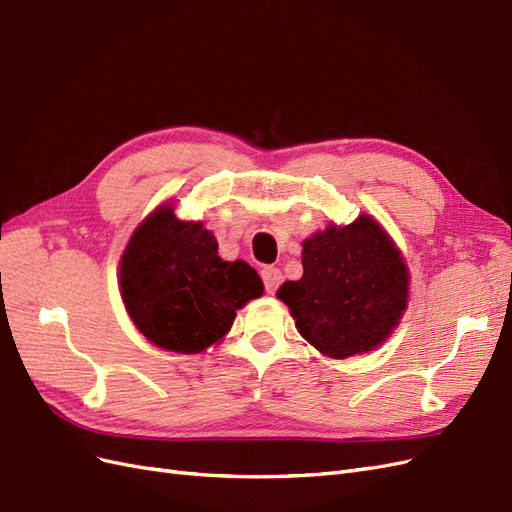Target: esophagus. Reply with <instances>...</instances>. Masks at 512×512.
I'll use <instances>...</instances> for the list:
<instances>
[{"instance_id":"esophagus-1","label":"esophagus","mask_w":512,"mask_h":512,"mask_svg":"<svg viewBox=\"0 0 512 512\" xmlns=\"http://www.w3.org/2000/svg\"><path fill=\"white\" fill-rule=\"evenodd\" d=\"M260 275H262V282H265V290H267L269 294H275L277 288H280L282 280H284L282 271L275 269V267H265V269H262Z\"/></svg>"}]
</instances>
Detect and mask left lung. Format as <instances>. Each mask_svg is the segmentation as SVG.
Here are the masks:
<instances>
[{
  "label": "left lung",
  "instance_id": "obj_1",
  "mask_svg": "<svg viewBox=\"0 0 512 512\" xmlns=\"http://www.w3.org/2000/svg\"><path fill=\"white\" fill-rule=\"evenodd\" d=\"M303 277L277 290L299 333L346 359L380 346L406 309L408 269L376 220L329 226L303 241Z\"/></svg>",
  "mask_w": 512,
  "mask_h": 512
}]
</instances>
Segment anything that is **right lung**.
I'll list each match as a JSON object with an SVG mask.
<instances>
[{
	"instance_id": "1",
	"label": "right lung",
	"mask_w": 512,
	"mask_h": 512,
	"mask_svg": "<svg viewBox=\"0 0 512 512\" xmlns=\"http://www.w3.org/2000/svg\"><path fill=\"white\" fill-rule=\"evenodd\" d=\"M121 297L149 342L200 352L222 339L237 309L262 294L260 275L243 260L218 256L200 222H181L160 207L138 226L121 256Z\"/></svg>"
}]
</instances>
